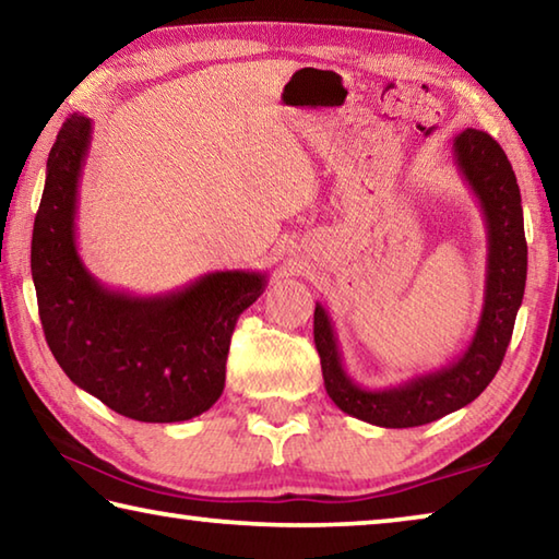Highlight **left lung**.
Segmentation results:
<instances>
[{
  "label": "left lung",
  "mask_w": 559,
  "mask_h": 559,
  "mask_svg": "<svg viewBox=\"0 0 559 559\" xmlns=\"http://www.w3.org/2000/svg\"><path fill=\"white\" fill-rule=\"evenodd\" d=\"M453 159L486 219L484 308L468 347L441 370L416 374L394 386L357 384L340 355L333 320L316 302L313 335L323 367L325 390L345 414L384 429H409L437 421L471 404L493 380L513 335L527 278V243L523 206L513 167L493 138L466 128L453 138Z\"/></svg>",
  "instance_id": "8db88e82"
}]
</instances>
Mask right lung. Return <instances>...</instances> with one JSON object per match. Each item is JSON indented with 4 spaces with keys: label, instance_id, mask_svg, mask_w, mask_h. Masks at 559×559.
<instances>
[{
    "label": "right lung",
    "instance_id": "right-lung-1",
    "mask_svg": "<svg viewBox=\"0 0 559 559\" xmlns=\"http://www.w3.org/2000/svg\"><path fill=\"white\" fill-rule=\"evenodd\" d=\"M93 135L73 112L46 163L32 234L39 318L69 380L128 419L187 421L219 400L239 316L266 290V273L214 271L159 296L112 290L79 257V185Z\"/></svg>",
    "mask_w": 559,
    "mask_h": 559
}]
</instances>
